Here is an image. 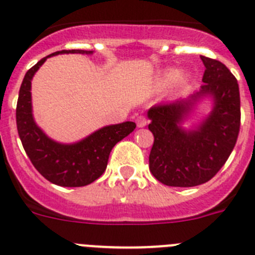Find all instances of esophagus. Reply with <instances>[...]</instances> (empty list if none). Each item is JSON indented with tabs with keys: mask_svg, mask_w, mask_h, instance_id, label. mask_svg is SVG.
<instances>
[{
	"mask_svg": "<svg viewBox=\"0 0 255 255\" xmlns=\"http://www.w3.org/2000/svg\"><path fill=\"white\" fill-rule=\"evenodd\" d=\"M147 123H148V120H147L145 116H143V115L136 117V125H138V128H143V126L147 125Z\"/></svg>",
	"mask_w": 255,
	"mask_h": 255,
	"instance_id": "esophagus-1",
	"label": "esophagus"
}]
</instances>
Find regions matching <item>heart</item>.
<instances>
[{"label":"heart","instance_id":"heart-1","mask_svg":"<svg viewBox=\"0 0 255 255\" xmlns=\"http://www.w3.org/2000/svg\"><path fill=\"white\" fill-rule=\"evenodd\" d=\"M178 76H179V72H178L177 69H170V71H167L166 73H165L164 77H162V84L164 85L173 84V82L178 78Z\"/></svg>","mask_w":255,"mask_h":255}]
</instances>
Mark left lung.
I'll return each mask as SVG.
<instances>
[{"label":"left lung","mask_w":255,"mask_h":255,"mask_svg":"<svg viewBox=\"0 0 255 255\" xmlns=\"http://www.w3.org/2000/svg\"><path fill=\"white\" fill-rule=\"evenodd\" d=\"M205 65L201 90L188 99L151 107L148 129L153 134L149 170L170 187L206 183L228 160L240 131V91L231 71L219 60L200 56ZM215 98L212 113L197 130L186 132L179 123L199 97Z\"/></svg>","instance_id":"1"}]
</instances>
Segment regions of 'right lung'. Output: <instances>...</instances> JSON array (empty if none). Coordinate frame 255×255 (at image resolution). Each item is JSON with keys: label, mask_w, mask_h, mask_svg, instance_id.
<instances>
[{"label": "right lung", "mask_w": 255, "mask_h": 255, "mask_svg": "<svg viewBox=\"0 0 255 255\" xmlns=\"http://www.w3.org/2000/svg\"><path fill=\"white\" fill-rule=\"evenodd\" d=\"M91 54L88 50H62L50 54L34 64L24 76L16 103V128L24 151L37 171L51 183L62 187H82L101 177L108 164V157L117 142L132 130L135 123L126 121L102 128L75 144H60L47 138L36 125L32 116L30 81L49 56L58 54Z\"/></svg>", "instance_id": "right-lung-1"}]
</instances>
